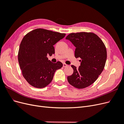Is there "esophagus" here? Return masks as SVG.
I'll return each instance as SVG.
<instances>
[{"mask_svg": "<svg viewBox=\"0 0 124 124\" xmlns=\"http://www.w3.org/2000/svg\"><path fill=\"white\" fill-rule=\"evenodd\" d=\"M68 65H67V64H66V63H63V67H64V68H65V67H67V66H68Z\"/></svg>", "mask_w": 124, "mask_h": 124, "instance_id": "34e87169", "label": "esophagus"}]
</instances>
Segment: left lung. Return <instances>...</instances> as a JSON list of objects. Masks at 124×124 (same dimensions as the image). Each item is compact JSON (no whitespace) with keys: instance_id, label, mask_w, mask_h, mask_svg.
Instances as JSON below:
<instances>
[{"instance_id":"obj_1","label":"left lung","mask_w":124,"mask_h":124,"mask_svg":"<svg viewBox=\"0 0 124 124\" xmlns=\"http://www.w3.org/2000/svg\"><path fill=\"white\" fill-rule=\"evenodd\" d=\"M66 39L76 46V58L81 59L78 68L71 65L73 73L67 80L77 88L87 87L94 83L102 72L107 57L106 47L99 37L93 32L71 33Z\"/></svg>"}]
</instances>
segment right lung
Segmentation results:
<instances>
[{"instance_id": "obj_1", "label": "right lung", "mask_w": 124, "mask_h": 124, "mask_svg": "<svg viewBox=\"0 0 124 124\" xmlns=\"http://www.w3.org/2000/svg\"><path fill=\"white\" fill-rule=\"evenodd\" d=\"M66 33L37 28L27 33L22 39L18 53V61L23 76L28 83L38 88L52 82L55 71L62 63L51 62L47 55L55 53L54 45L64 38Z\"/></svg>"}]
</instances>
